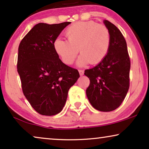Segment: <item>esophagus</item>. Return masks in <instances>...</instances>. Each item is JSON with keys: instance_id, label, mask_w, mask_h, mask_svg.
I'll use <instances>...</instances> for the list:
<instances>
[{"instance_id": "obj_1", "label": "esophagus", "mask_w": 149, "mask_h": 149, "mask_svg": "<svg viewBox=\"0 0 149 149\" xmlns=\"http://www.w3.org/2000/svg\"><path fill=\"white\" fill-rule=\"evenodd\" d=\"M79 74H80V76H83V75L84 74V71L83 70H79Z\"/></svg>"}]
</instances>
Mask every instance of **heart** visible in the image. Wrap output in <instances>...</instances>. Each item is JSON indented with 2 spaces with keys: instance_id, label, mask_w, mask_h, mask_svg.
I'll return each instance as SVG.
<instances>
[{
  "instance_id": "obj_1",
  "label": "heart",
  "mask_w": 149,
  "mask_h": 149,
  "mask_svg": "<svg viewBox=\"0 0 149 149\" xmlns=\"http://www.w3.org/2000/svg\"><path fill=\"white\" fill-rule=\"evenodd\" d=\"M67 40L58 38L54 42L55 52L64 64H72L77 54L79 66L97 64L107 56L111 45V35L105 26L93 21L78 22L66 30Z\"/></svg>"
}]
</instances>
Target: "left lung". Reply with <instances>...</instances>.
I'll list each match as a JSON object with an SVG mask.
<instances>
[{"mask_svg": "<svg viewBox=\"0 0 149 149\" xmlns=\"http://www.w3.org/2000/svg\"><path fill=\"white\" fill-rule=\"evenodd\" d=\"M111 35V45L106 58L95 67L85 70L90 80L86 95L97 111L110 112L117 109L130 87V59L127 43L121 31L111 22L104 20Z\"/></svg>", "mask_w": 149, "mask_h": 149, "instance_id": "1", "label": "left lung"}]
</instances>
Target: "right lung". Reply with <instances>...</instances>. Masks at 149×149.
I'll list each match as a JSON object with an SVG mask.
<instances>
[{
    "mask_svg": "<svg viewBox=\"0 0 149 149\" xmlns=\"http://www.w3.org/2000/svg\"><path fill=\"white\" fill-rule=\"evenodd\" d=\"M71 22L38 23L23 38L18 48L17 72L24 95L42 115L60 113L69 89L80 75L59 58L54 42Z\"/></svg>",
    "mask_w": 149,
    "mask_h": 149,
    "instance_id": "right-lung-1",
    "label": "right lung"
}]
</instances>
